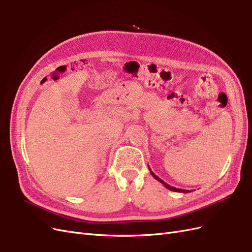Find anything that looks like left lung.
Listing matches in <instances>:
<instances>
[{
    "instance_id": "8db88e82",
    "label": "left lung",
    "mask_w": 252,
    "mask_h": 252,
    "mask_svg": "<svg viewBox=\"0 0 252 252\" xmlns=\"http://www.w3.org/2000/svg\"><path fill=\"white\" fill-rule=\"evenodd\" d=\"M149 171H150V173H151V175L152 177H154L156 180H158L159 183H162V184L167 188V189H169V190H171V191H175V192H182V193H187V192H191L190 191V190H185V189H180V188H175V187H172V186H170V185H168L167 184V183H165L163 180H161L159 179L158 177H157V175L151 171V169L149 168Z\"/></svg>"
}]
</instances>
